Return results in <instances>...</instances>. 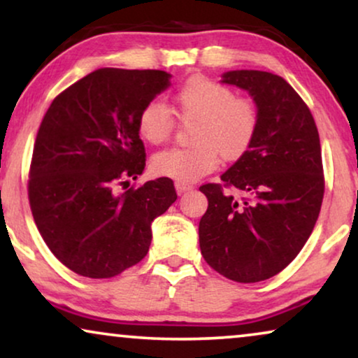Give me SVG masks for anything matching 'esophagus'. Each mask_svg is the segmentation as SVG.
<instances>
[{
  "label": "esophagus",
  "instance_id": "34e87169",
  "mask_svg": "<svg viewBox=\"0 0 358 358\" xmlns=\"http://www.w3.org/2000/svg\"><path fill=\"white\" fill-rule=\"evenodd\" d=\"M174 185H176V190H178L179 195L184 194V192H187V190H192V189H194L192 184L184 182V180H176Z\"/></svg>",
  "mask_w": 358,
  "mask_h": 358
}]
</instances>
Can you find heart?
<instances>
[{"mask_svg": "<svg viewBox=\"0 0 358 358\" xmlns=\"http://www.w3.org/2000/svg\"><path fill=\"white\" fill-rule=\"evenodd\" d=\"M173 110L180 119H195L194 146L168 148L151 159L156 174L178 180H197L218 166L220 155L233 161L251 148L259 117L252 102L234 97L229 87L203 76H194L173 96ZM173 117L159 102H150L138 114V134L159 145L173 131Z\"/></svg>", "mask_w": 358, "mask_h": 358, "instance_id": "heart-1", "label": "heart"}]
</instances>
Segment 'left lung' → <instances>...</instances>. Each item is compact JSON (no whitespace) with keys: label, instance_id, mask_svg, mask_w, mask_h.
<instances>
[{"label":"left lung","instance_id":"1","mask_svg":"<svg viewBox=\"0 0 358 358\" xmlns=\"http://www.w3.org/2000/svg\"><path fill=\"white\" fill-rule=\"evenodd\" d=\"M222 83L252 97L259 127L251 148L222 174L229 192L220 184L200 187L208 199L199 223L200 251L229 280L254 283L283 271L315 228L324 195L320 134L283 78L233 70Z\"/></svg>","mask_w":358,"mask_h":358}]
</instances>
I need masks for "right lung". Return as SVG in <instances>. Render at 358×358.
<instances>
[{
    "mask_svg": "<svg viewBox=\"0 0 358 358\" xmlns=\"http://www.w3.org/2000/svg\"><path fill=\"white\" fill-rule=\"evenodd\" d=\"M169 86L161 70L101 68L58 94L43 115L29 202L48 249L78 275L110 278L138 264L153 220L178 199L169 178L117 189L145 171L136 120Z\"/></svg>",
    "mask_w": 358,
    "mask_h": 358,
    "instance_id": "obj_1",
    "label": "right lung"
}]
</instances>
